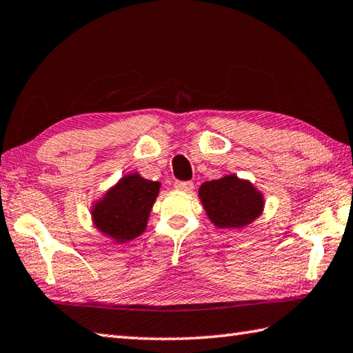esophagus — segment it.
Instances as JSON below:
<instances>
[{"label": "esophagus", "mask_w": 353, "mask_h": 353, "mask_svg": "<svg viewBox=\"0 0 353 353\" xmlns=\"http://www.w3.org/2000/svg\"><path fill=\"white\" fill-rule=\"evenodd\" d=\"M174 188L177 191H183V192H190L192 188H194V183L192 182H176L174 183Z\"/></svg>", "instance_id": "34e87169"}]
</instances>
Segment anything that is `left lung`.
<instances>
[{
  "label": "left lung",
  "mask_w": 353,
  "mask_h": 353,
  "mask_svg": "<svg viewBox=\"0 0 353 353\" xmlns=\"http://www.w3.org/2000/svg\"><path fill=\"white\" fill-rule=\"evenodd\" d=\"M199 197L211 222L217 228H243L263 211V194L250 181L230 174L203 182Z\"/></svg>",
  "instance_id": "obj_1"
}]
</instances>
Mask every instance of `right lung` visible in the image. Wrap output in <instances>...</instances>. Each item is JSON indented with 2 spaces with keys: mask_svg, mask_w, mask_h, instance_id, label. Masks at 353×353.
<instances>
[{
  "mask_svg": "<svg viewBox=\"0 0 353 353\" xmlns=\"http://www.w3.org/2000/svg\"><path fill=\"white\" fill-rule=\"evenodd\" d=\"M159 188L161 183L143 179L137 172L123 176L93 205L94 226L116 243L139 237L147 228Z\"/></svg>",
  "mask_w": 353,
  "mask_h": 353,
  "instance_id": "right-lung-1",
  "label": "right lung"
}]
</instances>
